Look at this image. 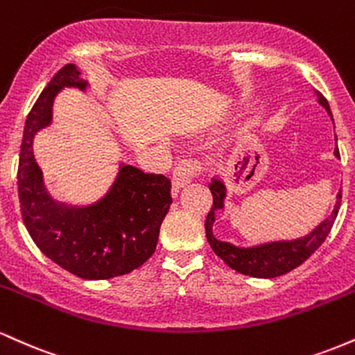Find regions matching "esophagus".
Returning <instances> with one entry per match:
<instances>
[{"instance_id":"esophagus-1","label":"esophagus","mask_w":355,"mask_h":355,"mask_svg":"<svg viewBox=\"0 0 355 355\" xmlns=\"http://www.w3.org/2000/svg\"><path fill=\"white\" fill-rule=\"evenodd\" d=\"M200 170V162L195 160V158H183L173 168V189L178 190L189 185L191 180L198 178Z\"/></svg>"}]
</instances>
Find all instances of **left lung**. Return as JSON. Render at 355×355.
Segmentation results:
<instances>
[{
	"label": "left lung",
	"instance_id": "8db88e82",
	"mask_svg": "<svg viewBox=\"0 0 355 355\" xmlns=\"http://www.w3.org/2000/svg\"><path fill=\"white\" fill-rule=\"evenodd\" d=\"M320 105L331 113V107H329L325 96L319 93ZM332 116V113H331ZM337 140V138H336ZM337 157H340L339 148H336ZM211 197H214V205L207 215L205 220V234L207 240H209L211 250L215 255H218L223 262L230 268L240 272L243 275L260 277V279H272V277H279L287 274V272L294 270L300 263L311 257L313 252L324 243L325 237L331 234L334 222H336L337 214L340 209V198L342 190L337 193V203L336 209L332 210L331 217L320 223L315 230L311 232L307 237L292 240V242H275V243H266V245L252 247V248H239L230 245V243L218 242L217 239L211 234V225L215 222V211L223 209V198H225V187L222 182L214 180L210 183Z\"/></svg>",
	"mask_w": 355,
	"mask_h": 355
}]
</instances>
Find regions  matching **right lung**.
<instances>
[{"label":"right lung","instance_id":"1","mask_svg":"<svg viewBox=\"0 0 355 355\" xmlns=\"http://www.w3.org/2000/svg\"><path fill=\"white\" fill-rule=\"evenodd\" d=\"M63 87L85 88L73 64L55 73L24 123L18 164L23 222L40 250L73 275L101 280L130 274L157 248L160 225L172 205V182L125 165L95 205L73 209L53 202L43 189L31 145L35 133L51 121L53 98Z\"/></svg>","mask_w":355,"mask_h":355}]
</instances>
